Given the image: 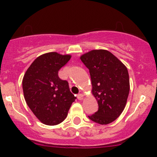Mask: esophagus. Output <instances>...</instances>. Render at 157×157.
Instances as JSON below:
<instances>
[{
  "instance_id": "obj_1",
  "label": "esophagus",
  "mask_w": 157,
  "mask_h": 157,
  "mask_svg": "<svg viewBox=\"0 0 157 157\" xmlns=\"http://www.w3.org/2000/svg\"><path fill=\"white\" fill-rule=\"evenodd\" d=\"M77 99H78L79 100H82V99H83V95L81 94V93L78 94L77 95Z\"/></svg>"
}]
</instances>
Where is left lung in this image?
Wrapping results in <instances>:
<instances>
[{
    "label": "left lung",
    "mask_w": 157,
    "mask_h": 157,
    "mask_svg": "<svg viewBox=\"0 0 157 157\" xmlns=\"http://www.w3.org/2000/svg\"><path fill=\"white\" fill-rule=\"evenodd\" d=\"M89 69L92 93L99 109L88 116L99 124H108L120 116L130 91L127 67L113 54L104 49L92 50L80 56Z\"/></svg>",
    "instance_id": "left-lung-1"
}]
</instances>
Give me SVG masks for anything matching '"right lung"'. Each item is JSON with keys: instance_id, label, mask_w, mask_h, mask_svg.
<instances>
[{"instance_id": "add662e5", "label": "right lung", "mask_w": 157, "mask_h": 157, "mask_svg": "<svg viewBox=\"0 0 157 157\" xmlns=\"http://www.w3.org/2000/svg\"><path fill=\"white\" fill-rule=\"evenodd\" d=\"M71 55L48 52L38 57L26 71L23 90L26 104L36 118L46 125H56L67 117L76 97L58 71Z\"/></svg>"}]
</instances>
